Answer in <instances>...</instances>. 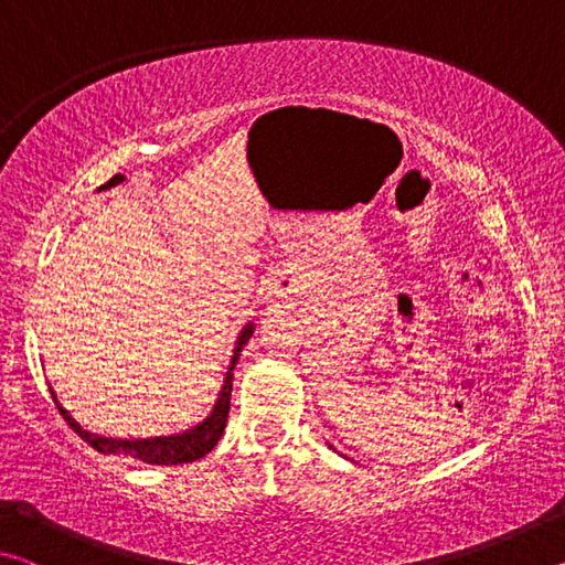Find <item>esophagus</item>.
Instances as JSON below:
<instances>
[{"label":"esophagus","mask_w":565,"mask_h":565,"mask_svg":"<svg viewBox=\"0 0 565 565\" xmlns=\"http://www.w3.org/2000/svg\"><path fill=\"white\" fill-rule=\"evenodd\" d=\"M294 291V279L286 274H274L271 279L266 281V294H269V299L274 301H289Z\"/></svg>","instance_id":"obj_1"}]
</instances>
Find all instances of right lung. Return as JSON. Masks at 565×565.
I'll return each mask as SVG.
<instances>
[{
	"label": "right lung",
	"mask_w": 565,
	"mask_h": 565,
	"mask_svg": "<svg viewBox=\"0 0 565 565\" xmlns=\"http://www.w3.org/2000/svg\"><path fill=\"white\" fill-rule=\"evenodd\" d=\"M119 181H124L121 174L111 177L102 189L119 184ZM252 333H254V323H248V327L238 333V341H236V349L232 356V366H228V371H226V381L222 386V394H218V398H216V406L212 414H209L202 424L189 428V431H184V434L159 436V438H131V441H127V438H107L99 434H89L87 428H82L79 424H76V420L70 416V411L62 408L60 401H56V394L50 388L52 398L66 424L72 426V431L79 434L84 441H87L92 448H97V451L104 456H127V458H137V461H145V463H154V466L196 461V458H202L212 451V448L218 444V438H222V434H224L228 406H232V381H234L232 371L238 361V353H242V347L248 339H252Z\"/></svg>",
	"instance_id": "add662e5"
}]
</instances>
